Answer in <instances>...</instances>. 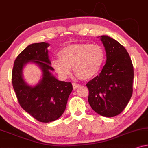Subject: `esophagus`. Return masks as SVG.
Masks as SVG:
<instances>
[{
    "mask_svg": "<svg viewBox=\"0 0 148 148\" xmlns=\"http://www.w3.org/2000/svg\"><path fill=\"white\" fill-rule=\"evenodd\" d=\"M81 85H79V84H75V83H73V88L74 89V90H76V89H77L79 87H80Z\"/></svg>",
    "mask_w": 148,
    "mask_h": 148,
    "instance_id": "esophagus-1",
    "label": "esophagus"
}]
</instances>
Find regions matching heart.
<instances>
[{"label": "heart", "instance_id": "1", "mask_svg": "<svg viewBox=\"0 0 148 148\" xmlns=\"http://www.w3.org/2000/svg\"><path fill=\"white\" fill-rule=\"evenodd\" d=\"M58 56L51 65L62 79L69 77L71 67L79 77L90 79L98 74L104 61V50L96 44H71L62 48Z\"/></svg>", "mask_w": 148, "mask_h": 148}]
</instances>
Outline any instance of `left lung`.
Here are the masks:
<instances>
[{"label": "left lung", "mask_w": 148, "mask_h": 148, "mask_svg": "<svg viewBox=\"0 0 148 148\" xmlns=\"http://www.w3.org/2000/svg\"><path fill=\"white\" fill-rule=\"evenodd\" d=\"M100 40L106 52V62L99 75L86 84L88 102L98 114L113 117L120 114L133 94V66L123 46L108 36Z\"/></svg>", "instance_id": "obj_1"}]
</instances>
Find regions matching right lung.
I'll return each instance as SVG.
<instances>
[{
  "instance_id": "1",
  "label": "right lung",
  "mask_w": 148,
  "mask_h": 148,
  "mask_svg": "<svg viewBox=\"0 0 148 148\" xmlns=\"http://www.w3.org/2000/svg\"><path fill=\"white\" fill-rule=\"evenodd\" d=\"M49 46L46 42L29 44L17 56L12 71V84L20 105L42 123L61 116L73 90L71 83L58 80L50 72L54 69L48 56ZM28 63L36 64L42 71L41 79L34 86L23 78V68Z\"/></svg>"
}]
</instances>
